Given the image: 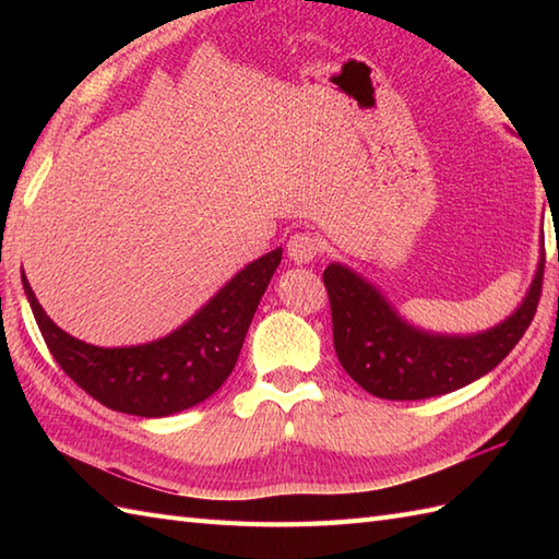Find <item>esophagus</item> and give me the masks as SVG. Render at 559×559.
Here are the masks:
<instances>
[{
	"label": "esophagus",
	"mask_w": 559,
	"mask_h": 559,
	"mask_svg": "<svg viewBox=\"0 0 559 559\" xmlns=\"http://www.w3.org/2000/svg\"><path fill=\"white\" fill-rule=\"evenodd\" d=\"M322 242L312 233H295L288 240V257L295 264H310V261L319 254Z\"/></svg>",
	"instance_id": "esophagus-1"
}]
</instances>
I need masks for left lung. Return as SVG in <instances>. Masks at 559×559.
<instances>
[{"label": "left lung", "mask_w": 559, "mask_h": 559, "mask_svg": "<svg viewBox=\"0 0 559 559\" xmlns=\"http://www.w3.org/2000/svg\"><path fill=\"white\" fill-rule=\"evenodd\" d=\"M559 259V252H557ZM545 254L526 298L504 322L478 334H435L403 319L384 293L346 264L324 269L338 362L377 399L420 401L456 391L500 365L533 322Z\"/></svg>", "instance_id": "1"}]
</instances>
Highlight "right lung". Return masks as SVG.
Returning <instances> with one entry per match:
<instances>
[{
  "mask_svg": "<svg viewBox=\"0 0 559 559\" xmlns=\"http://www.w3.org/2000/svg\"><path fill=\"white\" fill-rule=\"evenodd\" d=\"M281 257L283 249L276 247L237 271L168 336L122 348L91 346L69 336L45 314L26 273L21 283L52 358L88 396L139 418H165L206 401L230 377Z\"/></svg>",
  "mask_w": 559,
  "mask_h": 559,
  "instance_id": "add662e5",
  "label": "right lung"
}]
</instances>
